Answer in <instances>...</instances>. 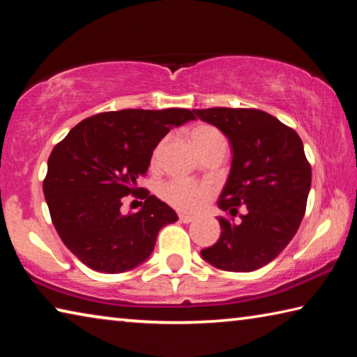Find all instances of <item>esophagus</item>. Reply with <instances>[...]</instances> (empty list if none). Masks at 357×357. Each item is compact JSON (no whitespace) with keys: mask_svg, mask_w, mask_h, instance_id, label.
<instances>
[{"mask_svg":"<svg viewBox=\"0 0 357 357\" xmlns=\"http://www.w3.org/2000/svg\"><path fill=\"white\" fill-rule=\"evenodd\" d=\"M179 220L183 223H190V222H193V217L187 215V214H179Z\"/></svg>","mask_w":357,"mask_h":357,"instance_id":"1","label":"esophagus"}]
</instances>
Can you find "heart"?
<instances>
[{
	"mask_svg": "<svg viewBox=\"0 0 357 357\" xmlns=\"http://www.w3.org/2000/svg\"><path fill=\"white\" fill-rule=\"evenodd\" d=\"M190 142L193 146L197 148L198 153H203L204 149L211 146L215 140L223 138L219 132L211 126H197L190 130ZM162 143L157 146L154 157L159 153ZM160 197L173 206L174 209L183 211V213H197L200 211L204 204H206L208 198L211 197V189L208 185L203 184H195L190 183V181L184 179H174L162 185L160 189Z\"/></svg>",
	"mask_w": 357,
	"mask_h": 357,
	"instance_id": "b5f03b06",
	"label": "heart"
}]
</instances>
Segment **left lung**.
<instances>
[{"mask_svg": "<svg viewBox=\"0 0 357 357\" xmlns=\"http://www.w3.org/2000/svg\"><path fill=\"white\" fill-rule=\"evenodd\" d=\"M215 126L233 149L231 170L219 197L220 238L203 259L229 273H250L273 261L305 214L312 168L296 130L257 108L193 110ZM239 206L245 214L234 222Z\"/></svg>", "mask_w": 357, "mask_h": 357, "instance_id": "1", "label": "left lung"}]
</instances>
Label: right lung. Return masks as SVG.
Returning a JSON list of instances; mask_svg holds the SVG:
<instances>
[{
    "mask_svg": "<svg viewBox=\"0 0 357 357\" xmlns=\"http://www.w3.org/2000/svg\"><path fill=\"white\" fill-rule=\"evenodd\" d=\"M192 119L187 108L105 112L83 119L53 148L45 202L59 238L83 264L105 274L134 269L154 250L160 228L178 220L137 181L162 138ZM130 192L145 203L138 213L123 215L122 198Z\"/></svg>",
    "mask_w": 357,
    "mask_h": 357,
    "instance_id": "right-lung-1",
    "label": "right lung"
}]
</instances>
